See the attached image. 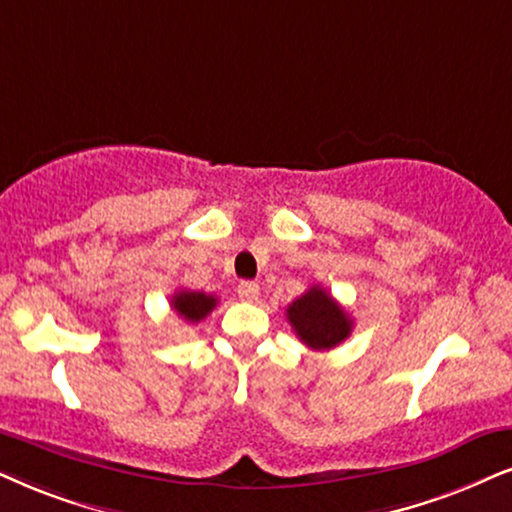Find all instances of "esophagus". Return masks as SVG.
Returning a JSON list of instances; mask_svg holds the SVG:
<instances>
[{"label":"esophagus","mask_w":512,"mask_h":512,"mask_svg":"<svg viewBox=\"0 0 512 512\" xmlns=\"http://www.w3.org/2000/svg\"><path fill=\"white\" fill-rule=\"evenodd\" d=\"M257 295H260V286H257L255 281L238 283V297H241V300L252 302V300H257Z\"/></svg>","instance_id":"esophagus-1"}]
</instances>
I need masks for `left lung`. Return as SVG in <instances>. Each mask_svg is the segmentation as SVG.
Segmentation results:
<instances>
[{"instance_id": "left-lung-1", "label": "left lung", "mask_w": 512, "mask_h": 512, "mask_svg": "<svg viewBox=\"0 0 512 512\" xmlns=\"http://www.w3.org/2000/svg\"><path fill=\"white\" fill-rule=\"evenodd\" d=\"M286 316L297 338L319 352L338 347L352 333V319L321 286H312L288 304Z\"/></svg>"}]
</instances>
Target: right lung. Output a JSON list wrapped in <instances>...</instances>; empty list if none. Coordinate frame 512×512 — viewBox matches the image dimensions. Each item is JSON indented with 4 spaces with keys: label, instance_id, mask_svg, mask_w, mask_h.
Returning a JSON list of instances; mask_svg holds the SVG:
<instances>
[{
    "label": "right lung",
    "instance_id": "obj_1",
    "mask_svg": "<svg viewBox=\"0 0 512 512\" xmlns=\"http://www.w3.org/2000/svg\"><path fill=\"white\" fill-rule=\"evenodd\" d=\"M217 307V297L208 293H196V290H179L172 295V309L181 319L189 323H198Z\"/></svg>",
    "mask_w": 512,
    "mask_h": 512
}]
</instances>
